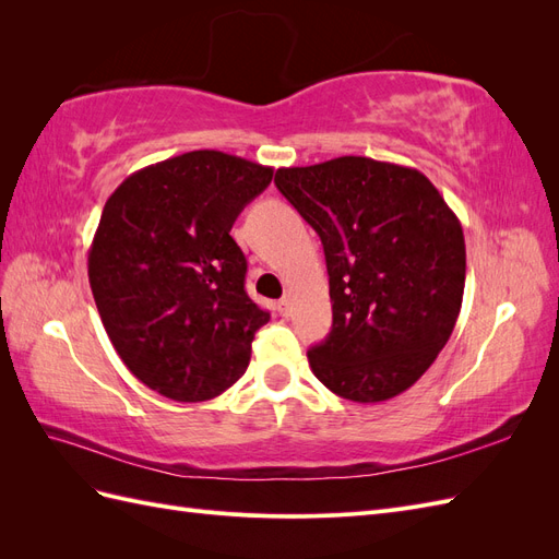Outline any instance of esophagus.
<instances>
[{
    "instance_id": "34e87169",
    "label": "esophagus",
    "mask_w": 559,
    "mask_h": 559,
    "mask_svg": "<svg viewBox=\"0 0 559 559\" xmlns=\"http://www.w3.org/2000/svg\"><path fill=\"white\" fill-rule=\"evenodd\" d=\"M292 310H294V302H292V298H282V300H277V312H280L282 317H289V314H292Z\"/></svg>"
}]
</instances>
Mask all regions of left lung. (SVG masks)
Here are the masks:
<instances>
[{
  "instance_id": "8db88e82",
  "label": "left lung",
  "mask_w": 559,
  "mask_h": 559,
  "mask_svg": "<svg viewBox=\"0 0 559 559\" xmlns=\"http://www.w3.org/2000/svg\"><path fill=\"white\" fill-rule=\"evenodd\" d=\"M275 183L324 245L333 329L308 352L312 373L357 403L403 394L462 310L460 218L415 167L366 156L280 167Z\"/></svg>"
}]
</instances>
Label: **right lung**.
I'll return each mask as SVG.
<instances>
[{
	"mask_svg": "<svg viewBox=\"0 0 559 559\" xmlns=\"http://www.w3.org/2000/svg\"><path fill=\"white\" fill-rule=\"evenodd\" d=\"M270 179L273 167L202 148L142 167L109 195L91 289L118 357L154 392L198 403L245 376L270 314L245 292L230 228Z\"/></svg>",
	"mask_w": 559,
	"mask_h": 559,
	"instance_id": "obj_1",
	"label": "right lung"
}]
</instances>
